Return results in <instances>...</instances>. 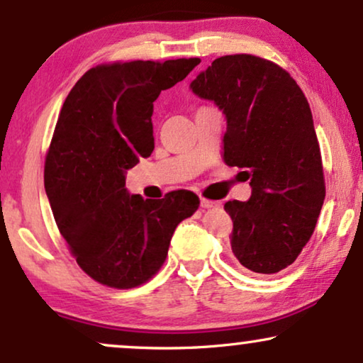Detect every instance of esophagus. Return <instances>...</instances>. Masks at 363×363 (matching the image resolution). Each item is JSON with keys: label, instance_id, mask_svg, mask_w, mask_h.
Listing matches in <instances>:
<instances>
[{"label": "esophagus", "instance_id": "obj_1", "mask_svg": "<svg viewBox=\"0 0 363 363\" xmlns=\"http://www.w3.org/2000/svg\"><path fill=\"white\" fill-rule=\"evenodd\" d=\"M200 205H202L203 208H212V207H216V202H213V200H208V199H200Z\"/></svg>", "mask_w": 363, "mask_h": 363}]
</instances>
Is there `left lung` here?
<instances>
[{
	"mask_svg": "<svg viewBox=\"0 0 363 363\" xmlns=\"http://www.w3.org/2000/svg\"><path fill=\"white\" fill-rule=\"evenodd\" d=\"M190 87L223 111V163L250 180L247 202L225 203L232 254L250 272L276 274L296 261L325 200L310 104L283 67L249 53L216 58Z\"/></svg>",
	"mask_w": 363,
	"mask_h": 363,
	"instance_id": "1",
	"label": "left lung"
}]
</instances>
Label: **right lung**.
<instances>
[{
    "label": "right lung",
    "mask_w": 363,
    "mask_h": 363,
    "mask_svg": "<svg viewBox=\"0 0 363 363\" xmlns=\"http://www.w3.org/2000/svg\"><path fill=\"white\" fill-rule=\"evenodd\" d=\"M200 58L131 60L89 69L69 92L45 156V191L80 269L116 289L161 269L177 225L200 199L173 190L160 200L128 195V169L155 150L153 102Z\"/></svg>",
    "instance_id": "right-lung-1"
}]
</instances>
